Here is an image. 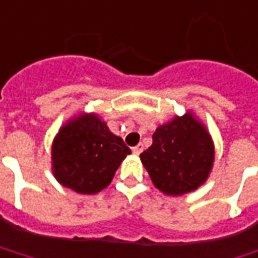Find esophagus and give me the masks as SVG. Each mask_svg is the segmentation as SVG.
I'll return each instance as SVG.
<instances>
[{
	"label": "esophagus",
	"instance_id": "1",
	"mask_svg": "<svg viewBox=\"0 0 258 258\" xmlns=\"http://www.w3.org/2000/svg\"><path fill=\"white\" fill-rule=\"evenodd\" d=\"M143 150H144V146H143V144H138V146H136L134 148H133V153L138 156V154H141V153H143Z\"/></svg>",
	"mask_w": 258,
	"mask_h": 258
}]
</instances>
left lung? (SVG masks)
Masks as SVG:
<instances>
[{
  "mask_svg": "<svg viewBox=\"0 0 258 258\" xmlns=\"http://www.w3.org/2000/svg\"><path fill=\"white\" fill-rule=\"evenodd\" d=\"M153 184L168 196H182L209 178L214 144L209 131L188 112L160 125L153 144L140 154Z\"/></svg>",
  "mask_w": 258,
  "mask_h": 258,
  "instance_id": "left-lung-1",
  "label": "left lung"
}]
</instances>
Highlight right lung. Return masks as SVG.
<instances>
[{
    "label": "right lung",
    "mask_w": 258,
    "mask_h": 258,
    "mask_svg": "<svg viewBox=\"0 0 258 258\" xmlns=\"http://www.w3.org/2000/svg\"><path fill=\"white\" fill-rule=\"evenodd\" d=\"M131 154L95 114H83L59 128L52 143L57 181L80 194H95L111 182L121 161Z\"/></svg>",
    "instance_id": "obj_1"
}]
</instances>
